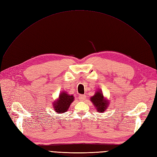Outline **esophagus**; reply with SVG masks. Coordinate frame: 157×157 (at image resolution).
Instances as JSON below:
<instances>
[{
  "instance_id": "34e87169",
  "label": "esophagus",
  "mask_w": 157,
  "mask_h": 157,
  "mask_svg": "<svg viewBox=\"0 0 157 157\" xmlns=\"http://www.w3.org/2000/svg\"><path fill=\"white\" fill-rule=\"evenodd\" d=\"M86 97L84 95H80L78 96V99L80 101H84L86 99Z\"/></svg>"
}]
</instances>
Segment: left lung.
Here are the masks:
<instances>
[{"label": "left lung", "mask_w": 157, "mask_h": 157, "mask_svg": "<svg viewBox=\"0 0 157 157\" xmlns=\"http://www.w3.org/2000/svg\"><path fill=\"white\" fill-rule=\"evenodd\" d=\"M90 101L92 102L97 112H104L109 105V100L104 97L101 90H97L94 95L90 97Z\"/></svg>", "instance_id": "1"}]
</instances>
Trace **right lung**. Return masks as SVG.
Masks as SVG:
<instances>
[{
    "label": "right lung",
    "mask_w": 157,
    "mask_h": 157,
    "mask_svg": "<svg viewBox=\"0 0 157 157\" xmlns=\"http://www.w3.org/2000/svg\"><path fill=\"white\" fill-rule=\"evenodd\" d=\"M74 99L73 95H70L66 91H62L59 95L58 98L53 102L54 110L58 113L66 112Z\"/></svg>",
    "instance_id": "right-lung-1"
}]
</instances>
